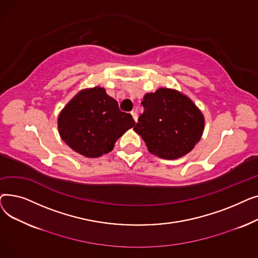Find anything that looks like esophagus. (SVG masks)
<instances>
[{
	"instance_id": "34e87169",
	"label": "esophagus",
	"mask_w": 258,
	"mask_h": 258,
	"mask_svg": "<svg viewBox=\"0 0 258 258\" xmlns=\"http://www.w3.org/2000/svg\"><path fill=\"white\" fill-rule=\"evenodd\" d=\"M131 114H132V116H133L135 122H137V121H138V115H137V113L133 111V112H131Z\"/></svg>"
}]
</instances>
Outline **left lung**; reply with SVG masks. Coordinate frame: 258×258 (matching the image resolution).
Segmentation results:
<instances>
[{
	"instance_id": "1",
	"label": "left lung",
	"mask_w": 258,
	"mask_h": 258,
	"mask_svg": "<svg viewBox=\"0 0 258 258\" xmlns=\"http://www.w3.org/2000/svg\"><path fill=\"white\" fill-rule=\"evenodd\" d=\"M141 104L144 112L134 131L153 155L166 160L178 159L200 141L204 117L185 95L163 88L146 94Z\"/></svg>"
}]
</instances>
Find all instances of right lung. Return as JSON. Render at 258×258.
I'll return each instance as SVG.
<instances>
[{
	"mask_svg": "<svg viewBox=\"0 0 258 258\" xmlns=\"http://www.w3.org/2000/svg\"><path fill=\"white\" fill-rule=\"evenodd\" d=\"M134 125L132 115L121 112L118 102L99 87L79 92L58 117L61 139L89 158L111 152L117 139Z\"/></svg>",
	"mask_w": 258,
	"mask_h": 258,
	"instance_id": "obj_1",
	"label": "right lung"
}]
</instances>
